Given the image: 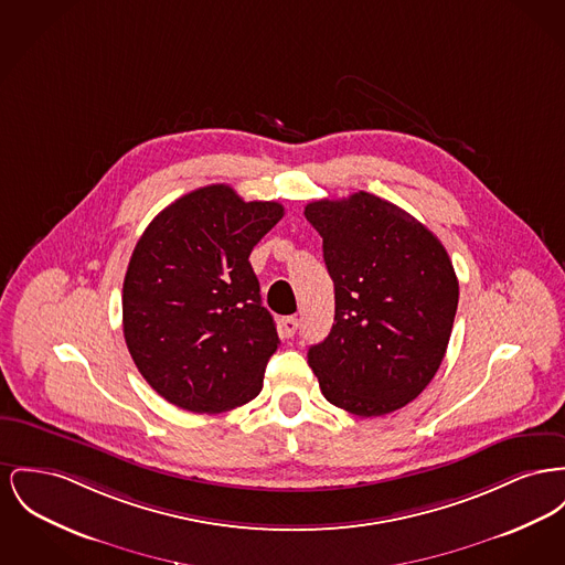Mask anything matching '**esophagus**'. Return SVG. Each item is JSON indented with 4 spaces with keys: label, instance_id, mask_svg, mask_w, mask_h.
<instances>
[{
    "label": "esophagus",
    "instance_id": "1",
    "mask_svg": "<svg viewBox=\"0 0 565 565\" xmlns=\"http://www.w3.org/2000/svg\"><path fill=\"white\" fill-rule=\"evenodd\" d=\"M297 331H299V318L288 316V318H284V320H281V332H284L286 337H295Z\"/></svg>",
    "mask_w": 565,
    "mask_h": 565
}]
</instances>
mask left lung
Listing matches in <instances>:
<instances>
[{
	"mask_svg": "<svg viewBox=\"0 0 565 565\" xmlns=\"http://www.w3.org/2000/svg\"><path fill=\"white\" fill-rule=\"evenodd\" d=\"M322 236L334 322L309 348L322 395L356 416L418 397L444 361L459 281L439 238L388 200L356 192L305 206Z\"/></svg>",
	"mask_w": 565,
	"mask_h": 565,
	"instance_id": "left-lung-1",
	"label": "left lung"
}]
</instances>
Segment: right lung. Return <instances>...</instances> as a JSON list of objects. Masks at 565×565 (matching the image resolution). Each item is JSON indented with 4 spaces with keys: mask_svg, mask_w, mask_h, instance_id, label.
<instances>
[{
    "mask_svg": "<svg viewBox=\"0 0 565 565\" xmlns=\"http://www.w3.org/2000/svg\"><path fill=\"white\" fill-rule=\"evenodd\" d=\"M281 217L279 202H245L217 183L168 204L138 238L124 279V337L168 403L220 414L263 391L279 337L249 254Z\"/></svg>",
    "mask_w": 565,
    "mask_h": 565,
    "instance_id": "obj_1",
    "label": "right lung"
}]
</instances>
